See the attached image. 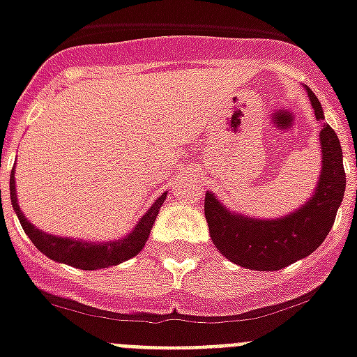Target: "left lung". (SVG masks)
<instances>
[{"mask_svg": "<svg viewBox=\"0 0 357 357\" xmlns=\"http://www.w3.org/2000/svg\"><path fill=\"white\" fill-rule=\"evenodd\" d=\"M308 97L317 121H324L319 98L308 88ZM321 174L308 202L280 218L262 220L225 207L216 194L205 192V218L208 233L220 253L245 269L277 271L308 257L319 248L334 225L343 202L347 176L343 150L330 124L319 132Z\"/></svg>", "mask_w": 357, "mask_h": 357, "instance_id": "left-lung-1", "label": "left lung"}]
</instances>
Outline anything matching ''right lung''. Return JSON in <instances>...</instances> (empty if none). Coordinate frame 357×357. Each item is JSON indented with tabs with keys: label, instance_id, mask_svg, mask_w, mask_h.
<instances>
[{
	"label": "right lung",
	"instance_id": "obj_1",
	"mask_svg": "<svg viewBox=\"0 0 357 357\" xmlns=\"http://www.w3.org/2000/svg\"><path fill=\"white\" fill-rule=\"evenodd\" d=\"M165 199H167V192L161 194L153 202L152 207L144 213L143 218L139 220L135 227L132 229V233L126 234L124 238L113 240V242H109V240L108 242H89V240L68 238V236L43 233L25 218V214L22 213V208L18 205L14 170L10 174V202H13L14 213L18 216L25 234L36 245L38 251H42L45 257H49L54 262L68 264V266H73V268L78 269H88V271L117 266V264L135 257L144 248V242L149 240L153 222L158 218L159 208H161Z\"/></svg>",
	"mask_w": 357,
	"mask_h": 357
}]
</instances>
